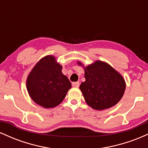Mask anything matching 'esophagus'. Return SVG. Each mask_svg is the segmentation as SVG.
<instances>
[{
    "label": "esophagus",
    "instance_id": "esophagus-1",
    "mask_svg": "<svg viewBox=\"0 0 148 148\" xmlns=\"http://www.w3.org/2000/svg\"><path fill=\"white\" fill-rule=\"evenodd\" d=\"M79 82H73L72 83V86L74 88H79Z\"/></svg>",
    "mask_w": 148,
    "mask_h": 148
}]
</instances>
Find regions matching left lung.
<instances>
[{
  "label": "left lung",
  "mask_w": 148,
  "mask_h": 148,
  "mask_svg": "<svg viewBox=\"0 0 148 148\" xmlns=\"http://www.w3.org/2000/svg\"><path fill=\"white\" fill-rule=\"evenodd\" d=\"M82 65L81 62H78ZM86 81L80 90L86 103L93 109H107L115 106L123 97L126 84L120 73L102 61L84 67Z\"/></svg>",
  "instance_id": "1"
}]
</instances>
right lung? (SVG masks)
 <instances>
[{
	"mask_svg": "<svg viewBox=\"0 0 148 148\" xmlns=\"http://www.w3.org/2000/svg\"><path fill=\"white\" fill-rule=\"evenodd\" d=\"M26 87L35 103L49 108L62 102L72 84L62 73V66L50 55L35 64L27 78Z\"/></svg>",
	"mask_w": 148,
	"mask_h": 148,
	"instance_id": "obj_1",
	"label": "right lung"
}]
</instances>
